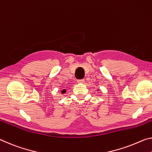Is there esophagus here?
<instances>
[{
  "mask_svg": "<svg viewBox=\"0 0 152 152\" xmlns=\"http://www.w3.org/2000/svg\"><path fill=\"white\" fill-rule=\"evenodd\" d=\"M77 82L79 83H83L84 82H85V80L84 79H79V80H77Z\"/></svg>",
  "mask_w": 152,
  "mask_h": 152,
  "instance_id": "obj_1",
  "label": "esophagus"
}]
</instances>
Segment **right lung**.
<instances>
[{
	"mask_svg": "<svg viewBox=\"0 0 152 152\" xmlns=\"http://www.w3.org/2000/svg\"><path fill=\"white\" fill-rule=\"evenodd\" d=\"M65 92H66V90H65V89H63V91H61V93H62V94H64Z\"/></svg>",
	"mask_w": 152,
	"mask_h": 152,
	"instance_id": "add662e5",
	"label": "right lung"
}]
</instances>
